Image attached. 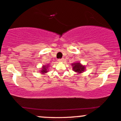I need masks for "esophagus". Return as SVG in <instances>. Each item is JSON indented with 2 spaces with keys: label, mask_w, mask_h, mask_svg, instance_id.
<instances>
[{
  "label": "esophagus",
  "mask_w": 121,
  "mask_h": 121,
  "mask_svg": "<svg viewBox=\"0 0 121 121\" xmlns=\"http://www.w3.org/2000/svg\"><path fill=\"white\" fill-rule=\"evenodd\" d=\"M63 60H64V59H63V58H62V59H58V61H59V62H63Z\"/></svg>",
  "instance_id": "obj_1"
}]
</instances>
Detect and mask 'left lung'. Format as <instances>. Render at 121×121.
Masks as SVG:
<instances>
[{
  "mask_svg": "<svg viewBox=\"0 0 121 121\" xmlns=\"http://www.w3.org/2000/svg\"><path fill=\"white\" fill-rule=\"evenodd\" d=\"M71 65L73 66V70L75 72L81 73L84 72V71H85V66L81 65L80 62H76V63H73Z\"/></svg>",
  "mask_w": 121,
  "mask_h": 121,
  "instance_id": "left-lung-1",
  "label": "left lung"
}]
</instances>
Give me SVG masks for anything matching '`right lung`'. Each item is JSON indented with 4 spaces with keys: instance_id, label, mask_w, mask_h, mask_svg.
I'll return each instance as SVG.
<instances>
[{
    "instance_id": "add662e5",
    "label": "right lung",
    "mask_w": 121,
    "mask_h": 121,
    "mask_svg": "<svg viewBox=\"0 0 121 121\" xmlns=\"http://www.w3.org/2000/svg\"><path fill=\"white\" fill-rule=\"evenodd\" d=\"M48 65H43V66L42 68H41V70H40V73H41V74H45L47 72H48Z\"/></svg>"
}]
</instances>
